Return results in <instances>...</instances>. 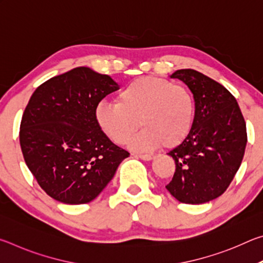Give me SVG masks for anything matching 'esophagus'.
Listing matches in <instances>:
<instances>
[{
	"label": "esophagus",
	"instance_id": "34e87169",
	"mask_svg": "<svg viewBox=\"0 0 263 263\" xmlns=\"http://www.w3.org/2000/svg\"><path fill=\"white\" fill-rule=\"evenodd\" d=\"M136 158H139L141 160H145V161H149L154 158L153 154H133Z\"/></svg>",
	"mask_w": 263,
	"mask_h": 263
}]
</instances>
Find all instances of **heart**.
<instances>
[{
    "instance_id": "1",
    "label": "heart",
    "mask_w": 263,
    "mask_h": 263,
    "mask_svg": "<svg viewBox=\"0 0 263 263\" xmlns=\"http://www.w3.org/2000/svg\"><path fill=\"white\" fill-rule=\"evenodd\" d=\"M195 99L185 86L146 77L122 88L117 101H102L95 108L100 130L116 144H125L138 126L142 130L131 140L137 151L161 146L175 147L183 142L194 125Z\"/></svg>"
}]
</instances>
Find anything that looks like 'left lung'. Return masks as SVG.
I'll list each match as a JSON object with an SVG mask.
<instances>
[{"label": "left lung", "instance_id": "1", "mask_svg": "<svg viewBox=\"0 0 263 263\" xmlns=\"http://www.w3.org/2000/svg\"><path fill=\"white\" fill-rule=\"evenodd\" d=\"M171 78L189 87L196 109L189 136L168 153L176 168L166 188L181 203L210 202L225 193L241 164L246 123L234 96L215 80L194 69Z\"/></svg>", "mask_w": 263, "mask_h": 263}]
</instances>
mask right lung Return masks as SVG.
Returning a JSON list of instances; mask_svg holds the SVG:
<instances>
[{
  "label": "right lung",
  "instance_id": "1",
  "mask_svg": "<svg viewBox=\"0 0 263 263\" xmlns=\"http://www.w3.org/2000/svg\"><path fill=\"white\" fill-rule=\"evenodd\" d=\"M119 89L109 75L77 67L51 78L31 96L20 144L26 166L45 193L65 204L91 202L130 153L95 122V108Z\"/></svg>",
  "mask_w": 263,
  "mask_h": 263
}]
</instances>
